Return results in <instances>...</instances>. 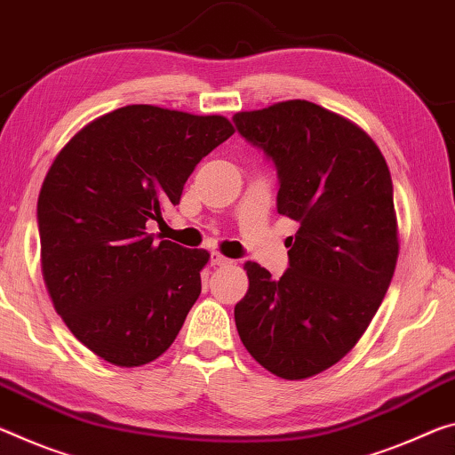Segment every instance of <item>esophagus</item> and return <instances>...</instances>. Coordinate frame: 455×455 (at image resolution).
Here are the masks:
<instances>
[{
  "instance_id": "1",
  "label": "esophagus",
  "mask_w": 455,
  "mask_h": 455,
  "mask_svg": "<svg viewBox=\"0 0 455 455\" xmlns=\"http://www.w3.org/2000/svg\"><path fill=\"white\" fill-rule=\"evenodd\" d=\"M211 263L212 265H230L233 261H230L228 257H222L220 253H211Z\"/></svg>"
}]
</instances>
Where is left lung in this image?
Instances as JSON below:
<instances>
[{"instance_id": "1", "label": "left lung", "mask_w": 455, "mask_h": 455, "mask_svg": "<svg viewBox=\"0 0 455 455\" xmlns=\"http://www.w3.org/2000/svg\"><path fill=\"white\" fill-rule=\"evenodd\" d=\"M233 124L275 165L277 212L299 222L279 279L244 265L236 330L269 372L314 377L355 348L391 285L399 255L391 174L363 129L309 100L236 113Z\"/></svg>"}]
</instances>
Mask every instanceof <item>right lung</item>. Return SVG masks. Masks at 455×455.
<instances>
[{
  "label": "right lung",
  "instance_id": "1",
  "mask_svg": "<svg viewBox=\"0 0 455 455\" xmlns=\"http://www.w3.org/2000/svg\"><path fill=\"white\" fill-rule=\"evenodd\" d=\"M235 133L228 119L127 105L81 129L38 198L42 273L86 348L117 366L162 356L198 299L208 255L146 233L180 204L202 157Z\"/></svg>",
  "mask_w": 455,
  "mask_h": 455
}]
</instances>
